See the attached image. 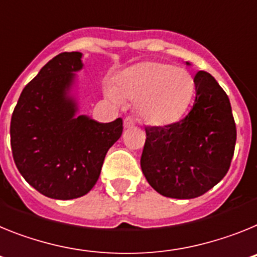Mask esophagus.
I'll use <instances>...</instances> for the list:
<instances>
[{
    "mask_svg": "<svg viewBox=\"0 0 257 257\" xmlns=\"http://www.w3.org/2000/svg\"><path fill=\"white\" fill-rule=\"evenodd\" d=\"M135 126V121H134L133 117H126L123 121V127L124 128H131V127Z\"/></svg>",
    "mask_w": 257,
    "mask_h": 257,
    "instance_id": "esophagus-1",
    "label": "esophagus"
}]
</instances>
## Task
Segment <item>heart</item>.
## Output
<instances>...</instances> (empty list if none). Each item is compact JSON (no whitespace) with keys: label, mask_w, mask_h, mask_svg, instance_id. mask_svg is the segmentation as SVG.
Segmentation results:
<instances>
[{"label":"heart","mask_w":257,"mask_h":257,"mask_svg":"<svg viewBox=\"0 0 257 257\" xmlns=\"http://www.w3.org/2000/svg\"><path fill=\"white\" fill-rule=\"evenodd\" d=\"M194 79L187 69L161 61H142L114 78L105 95L114 104L136 101V112L147 123L166 126L179 121L192 101Z\"/></svg>","instance_id":"obj_1"}]
</instances>
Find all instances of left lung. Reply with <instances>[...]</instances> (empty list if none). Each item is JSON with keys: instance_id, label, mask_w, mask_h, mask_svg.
Segmentation results:
<instances>
[{"instance_id": "obj_1", "label": "left lung", "mask_w": 257, "mask_h": 257, "mask_svg": "<svg viewBox=\"0 0 257 257\" xmlns=\"http://www.w3.org/2000/svg\"><path fill=\"white\" fill-rule=\"evenodd\" d=\"M194 83L196 99L187 117L167 126L145 127L143 174L156 192L169 198L205 194L225 176L234 154L237 130L228 95L203 70Z\"/></svg>"}]
</instances>
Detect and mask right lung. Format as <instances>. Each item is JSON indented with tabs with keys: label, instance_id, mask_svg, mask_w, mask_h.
Here are the masks:
<instances>
[{
	"label": "right lung",
	"instance_id": "right-lung-1",
	"mask_svg": "<svg viewBox=\"0 0 257 257\" xmlns=\"http://www.w3.org/2000/svg\"><path fill=\"white\" fill-rule=\"evenodd\" d=\"M82 54L61 52L24 87L10 124L11 151L22 176L54 199L87 194L100 176L108 149L122 135V118L100 123L78 115L72 88Z\"/></svg>",
	"mask_w": 257,
	"mask_h": 257
}]
</instances>
